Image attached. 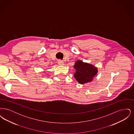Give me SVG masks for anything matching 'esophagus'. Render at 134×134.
<instances>
[{"label": "esophagus", "instance_id": "obj_1", "mask_svg": "<svg viewBox=\"0 0 134 134\" xmlns=\"http://www.w3.org/2000/svg\"><path fill=\"white\" fill-rule=\"evenodd\" d=\"M58 64H59V65H63V64H64V62H63V61H62V60H59V61H58Z\"/></svg>", "mask_w": 134, "mask_h": 134}]
</instances>
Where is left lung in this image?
Listing matches in <instances>:
<instances>
[{"label":"left lung","instance_id":"obj_1","mask_svg":"<svg viewBox=\"0 0 134 134\" xmlns=\"http://www.w3.org/2000/svg\"><path fill=\"white\" fill-rule=\"evenodd\" d=\"M76 70L74 77L77 81L83 84L90 82L97 72V69L94 66L83 63L81 61H77L74 66Z\"/></svg>","mask_w":134,"mask_h":134}]
</instances>
